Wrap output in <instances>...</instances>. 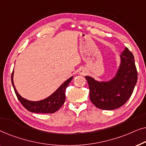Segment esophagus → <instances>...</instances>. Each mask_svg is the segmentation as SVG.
Wrapping results in <instances>:
<instances>
[{
	"label": "esophagus",
	"instance_id": "obj_1",
	"mask_svg": "<svg viewBox=\"0 0 146 146\" xmlns=\"http://www.w3.org/2000/svg\"><path fill=\"white\" fill-rule=\"evenodd\" d=\"M86 73V71L85 69H80L79 70V74L80 75H85Z\"/></svg>",
	"mask_w": 146,
	"mask_h": 146
}]
</instances>
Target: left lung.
Instances as JSON below:
<instances>
[{"mask_svg":"<svg viewBox=\"0 0 146 146\" xmlns=\"http://www.w3.org/2000/svg\"><path fill=\"white\" fill-rule=\"evenodd\" d=\"M117 72L108 81H98L85 76L90 89V98L98 108L112 110L124 104L132 94L137 83V72L133 54L127 47L120 55Z\"/></svg>","mask_w":146,"mask_h":146,"instance_id":"1","label":"left lung"}]
</instances>
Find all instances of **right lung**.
I'll return each mask as SVG.
<instances>
[{
    "mask_svg": "<svg viewBox=\"0 0 146 146\" xmlns=\"http://www.w3.org/2000/svg\"><path fill=\"white\" fill-rule=\"evenodd\" d=\"M14 71L12 73L11 81L12 84L15 90V94L22 105L27 110L33 113H52L58 110L64 104L66 99L65 92L66 89L69 83L73 79V76H71L67 80H66L56 90L46 98L40 101H31L24 98L19 94L17 89L15 88L13 81Z\"/></svg>",
    "mask_w": 146,
    "mask_h": 146,
    "instance_id": "add662e5",
    "label": "right lung"
}]
</instances>
